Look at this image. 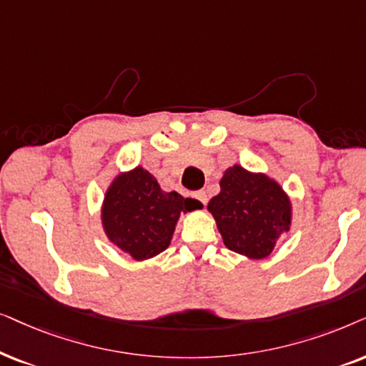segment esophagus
I'll list each match as a JSON object with an SVG mask.
<instances>
[{
	"mask_svg": "<svg viewBox=\"0 0 366 366\" xmlns=\"http://www.w3.org/2000/svg\"><path fill=\"white\" fill-rule=\"evenodd\" d=\"M194 197L199 199V201H201L202 204H206V202H207V194L204 192V191H197L196 194H194Z\"/></svg>",
	"mask_w": 366,
	"mask_h": 366,
	"instance_id": "1",
	"label": "esophagus"
}]
</instances>
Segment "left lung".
I'll list each match as a JSON object with an SVG mask.
<instances>
[{
    "mask_svg": "<svg viewBox=\"0 0 366 366\" xmlns=\"http://www.w3.org/2000/svg\"><path fill=\"white\" fill-rule=\"evenodd\" d=\"M219 186L221 192L209 201L207 211L217 224L224 246L247 259H264L291 229L290 196L277 180L239 164L224 170Z\"/></svg>",
    "mask_w": 366,
    "mask_h": 366,
    "instance_id": "8db88e82",
    "label": "left lung"
}]
</instances>
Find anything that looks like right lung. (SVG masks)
<instances>
[{
	"mask_svg": "<svg viewBox=\"0 0 366 366\" xmlns=\"http://www.w3.org/2000/svg\"><path fill=\"white\" fill-rule=\"evenodd\" d=\"M202 209L196 199L165 192L142 165L119 172L100 209L104 232L112 244L134 261L152 259L172 241L180 214Z\"/></svg>",
	"mask_w": 366,
	"mask_h": 366,
	"instance_id": "obj_1",
	"label": "right lung"
}]
</instances>
